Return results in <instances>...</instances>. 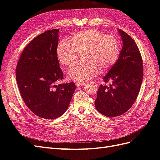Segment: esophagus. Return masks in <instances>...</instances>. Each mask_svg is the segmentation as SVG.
Listing matches in <instances>:
<instances>
[{
  "instance_id": "esophagus-1",
  "label": "esophagus",
  "mask_w": 160,
  "mask_h": 160,
  "mask_svg": "<svg viewBox=\"0 0 160 160\" xmlns=\"http://www.w3.org/2000/svg\"><path fill=\"white\" fill-rule=\"evenodd\" d=\"M75 85L77 87H81L84 85V83H83V82H76Z\"/></svg>"
}]
</instances>
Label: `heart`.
Masks as SVG:
<instances>
[{"mask_svg": "<svg viewBox=\"0 0 160 160\" xmlns=\"http://www.w3.org/2000/svg\"><path fill=\"white\" fill-rule=\"evenodd\" d=\"M83 55V61L68 71L70 80L85 81L93 78L100 71L105 72L118 61L120 45L118 38L98 30L87 29L75 32L67 41L58 44L56 55L60 65L70 67Z\"/></svg>", "mask_w": 160, "mask_h": 160, "instance_id": "obj_1", "label": "heart"}]
</instances>
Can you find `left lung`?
Segmentation results:
<instances>
[{"mask_svg": "<svg viewBox=\"0 0 160 160\" xmlns=\"http://www.w3.org/2000/svg\"><path fill=\"white\" fill-rule=\"evenodd\" d=\"M123 47L118 61L103 77L97 93L95 108L108 118L118 117L132 108L143 79V60L136 43L128 33L119 30Z\"/></svg>", "mask_w": 160, "mask_h": 160, "instance_id": "left-lung-1", "label": "left lung"}]
</instances>
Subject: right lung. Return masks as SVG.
I'll list each match as a JSON object with an SVG mask.
<instances>
[{"label":"right lung","instance_id":"add662e5","mask_svg":"<svg viewBox=\"0 0 160 160\" xmlns=\"http://www.w3.org/2000/svg\"><path fill=\"white\" fill-rule=\"evenodd\" d=\"M59 31H47L33 38L22 52L16 68L24 102L43 119H55L63 114L76 88L73 82L56 84L63 79L56 55Z\"/></svg>","mask_w":160,"mask_h":160}]
</instances>
